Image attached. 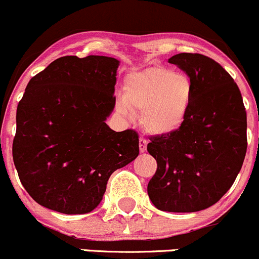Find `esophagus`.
<instances>
[{
    "mask_svg": "<svg viewBox=\"0 0 259 259\" xmlns=\"http://www.w3.org/2000/svg\"><path fill=\"white\" fill-rule=\"evenodd\" d=\"M146 148H148V141H146V139H139V149H140V152H145Z\"/></svg>",
    "mask_w": 259,
    "mask_h": 259,
    "instance_id": "1",
    "label": "esophagus"
}]
</instances>
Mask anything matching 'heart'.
Here are the masks:
<instances>
[{"instance_id": "obj_1", "label": "heart", "mask_w": 259, "mask_h": 259, "mask_svg": "<svg viewBox=\"0 0 259 259\" xmlns=\"http://www.w3.org/2000/svg\"><path fill=\"white\" fill-rule=\"evenodd\" d=\"M189 75L165 67H152L129 74L122 99L116 103L121 115L130 109L141 111V125L152 135H168L184 126L194 100Z\"/></svg>"}]
</instances>
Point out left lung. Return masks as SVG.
<instances>
[{"instance_id":"obj_1","label":"left lung","mask_w":259,"mask_h":259,"mask_svg":"<svg viewBox=\"0 0 259 259\" xmlns=\"http://www.w3.org/2000/svg\"><path fill=\"white\" fill-rule=\"evenodd\" d=\"M168 62L191 78L195 94L181 129L150 138L157 170L148 194L161 211L197 212L214 205L237 178L247 151V114L237 84L213 59L179 53Z\"/></svg>"}]
</instances>
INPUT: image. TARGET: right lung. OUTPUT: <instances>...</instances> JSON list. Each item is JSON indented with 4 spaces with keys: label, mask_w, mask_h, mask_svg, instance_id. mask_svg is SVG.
Returning <instances> with one entry per match:
<instances>
[{
    "label": "right lung",
    "mask_w": 259,
    "mask_h": 259,
    "mask_svg": "<svg viewBox=\"0 0 259 259\" xmlns=\"http://www.w3.org/2000/svg\"><path fill=\"white\" fill-rule=\"evenodd\" d=\"M119 63L104 56L61 57L27 84L12 155L22 185L40 206L88 213L111 174L137 159V132L116 133L105 122L115 107Z\"/></svg>",
    "instance_id": "obj_1"
}]
</instances>
